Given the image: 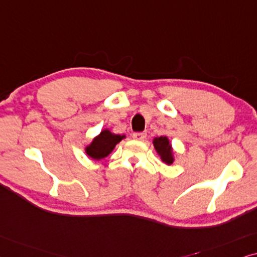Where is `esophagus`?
<instances>
[{
  "label": "esophagus",
  "instance_id": "esophagus-1",
  "mask_svg": "<svg viewBox=\"0 0 257 257\" xmlns=\"http://www.w3.org/2000/svg\"><path fill=\"white\" fill-rule=\"evenodd\" d=\"M146 138V133H134V134H133V139L136 140V141H145Z\"/></svg>",
  "mask_w": 257,
  "mask_h": 257
}]
</instances>
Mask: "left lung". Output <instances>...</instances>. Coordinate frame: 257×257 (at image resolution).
Listing matches in <instances>:
<instances>
[{"instance_id": "8db88e82", "label": "left lung", "mask_w": 257, "mask_h": 257, "mask_svg": "<svg viewBox=\"0 0 257 257\" xmlns=\"http://www.w3.org/2000/svg\"><path fill=\"white\" fill-rule=\"evenodd\" d=\"M154 148H155L157 155L160 156L161 161L163 163L173 164L175 156H174V149L172 143H170L169 139L167 136H160V138H154L153 140Z\"/></svg>"}]
</instances>
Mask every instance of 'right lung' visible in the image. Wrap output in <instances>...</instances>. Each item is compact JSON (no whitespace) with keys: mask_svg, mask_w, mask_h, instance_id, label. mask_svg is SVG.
Segmentation results:
<instances>
[{"mask_svg":"<svg viewBox=\"0 0 257 257\" xmlns=\"http://www.w3.org/2000/svg\"><path fill=\"white\" fill-rule=\"evenodd\" d=\"M123 139H125V135L114 134L109 129H103L85 147L84 152L90 159L100 161L107 157L115 149L116 145L121 142Z\"/></svg>","mask_w":257,"mask_h":257,"instance_id":"right-lung-1","label":"right lung"}]
</instances>
